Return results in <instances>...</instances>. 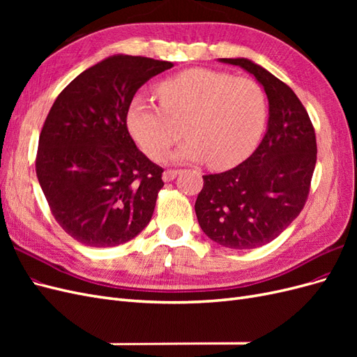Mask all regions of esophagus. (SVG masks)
<instances>
[{"mask_svg": "<svg viewBox=\"0 0 357 357\" xmlns=\"http://www.w3.org/2000/svg\"><path fill=\"white\" fill-rule=\"evenodd\" d=\"M181 172V169H167L164 171V174H162V178H164V181H171L174 180L178 174Z\"/></svg>", "mask_w": 357, "mask_h": 357, "instance_id": "obj_1", "label": "esophagus"}]
</instances>
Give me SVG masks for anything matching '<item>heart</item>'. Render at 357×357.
Instances as JSON below:
<instances>
[{
    "label": "heart",
    "instance_id": "b5f03b06",
    "mask_svg": "<svg viewBox=\"0 0 357 357\" xmlns=\"http://www.w3.org/2000/svg\"><path fill=\"white\" fill-rule=\"evenodd\" d=\"M160 107L135 96L126 125L143 152L164 160L183 137L176 158L207 160L214 169L238 165L256 149L268 117L262 84L226 71L192 68L158 86Z\"/></svg>",
    "mask_w": 357,
    "mask_h": 357
}]
</instances>
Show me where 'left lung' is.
<instances>
[{
  "label": "left lung",
  "mask_w": 357,
  "mask_h": 357,
  "mask_svg": "<svg viewBox=\"0 0 357 357\" xmlns=\"http://www.w3.org/2000/svg\"><path fill=\"white\" fill-rule=\"evenodd\" d=\"M220 61L240 66L264 86L268 129L240 165L202 176L195 211L208 238L247 250L271 243L304 208L317 160L316 132L305 107L286 83L245 58Z\"/></svg>",
  "instance_id": "left-lung-1"
}]
</instances>
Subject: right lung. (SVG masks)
Segmentation results:
<instances>
[{"label": "right lung", "mask_w": 357, "mask_h": 357, "mask_svg": "<svg viewBox=\"0 0 357 357\" xmlns=\"http://www.w3.org/2000/svg\"><path fill=\"white\" fill-rule=\"evenodd\" d=\"M172 63L114 55L79 74L41 128L36 172L53 218L74 240L114 247L152 219L164 168L138 150L126 114L135 92Z\"/></svg>", "instance_id": "right-lung-1"}]
</instances>
